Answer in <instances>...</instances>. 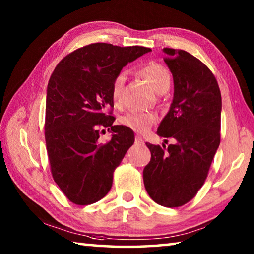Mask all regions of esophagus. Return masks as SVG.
I'll return each instance as SVG.
<instances>
[{"mask_svg":"<svg viewBox=\"0 0 254 254\" xmlns=\"http://www.w3.org/2000/svg\"><path fill=\"white\" fill-rule=\"evenodd\" d=\"M135 143H136V144H143L144 142H143L142 137H141L140 135H136V136H135Z\"/></svg>","mask_w":254,"mask_h":254,"instance_id":"34e87169","label":"esophagus"}]
</instances>
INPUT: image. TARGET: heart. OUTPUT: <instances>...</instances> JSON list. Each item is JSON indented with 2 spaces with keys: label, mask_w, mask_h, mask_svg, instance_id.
<instances>
[{
  "label": "heart",
  "mask_w": 254,
  "mask_h": 254,
  "mask_svg": "<svg viewBox=\"0 0 254 254\" xmlns=\"http://www.w3.org/2000/svg\"><path fill=\"white\" fill-rule=\"evenodd\" d=\"M139 74L152 86L157 93H163L170 86V74L165 66L158 63H149L139 70ZM124 83H126V74L120 72L114 77L111 86V95L115 103H119L122 98ZM124 126L132 128L139 133L148 132L154 123L157 122V117L152 113L145 112H131L122 118Z\"/></svg>",
  "instance_id": "1"
}]
</instances>
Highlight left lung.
<instances>
[{"instance_id": "obj_1", "label": "left lung", "mask_w": 254, "mask_h": 254, "mask_svg": "<svg viewBox=\"0 0 254 254\" xmlns=\"http://www.w3.org/2000/svg\"><path fill=\"white\" fill-rule=\"evenodd\" d=\"M163 51L175 92L157 133L173 143H145L151 159L144 167L143 182L157 204L179 207L194 198L207 178L221 142L222 97L213 72L199 59L180 49Z\"/></svg>"}]
</instances>
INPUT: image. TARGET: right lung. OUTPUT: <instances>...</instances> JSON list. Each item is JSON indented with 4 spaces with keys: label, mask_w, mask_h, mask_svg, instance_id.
Segmentation results:
<instances>
[{
    "label": "right lung",
    "mask_w": 254,
    "mask_h": 254,
    "mask_svg": "<svg viewBox=\"0 0 254 254\" xmlns=\"http://www.w3.org/2000/svg\"><path fill=\"white\" fill-rule=\"evenodd\" d=\"M149 51L96 42L68 54L51 74L46 147L55 183L71 203L89 205L102 199L112 187L115 168L134 143L130 127L113 124L111 86L127 63ZM103 127L114 133L106 144L98 141Z\"/></svg>",
    "instance_id": "right-lung-1"
}]
</instances>
